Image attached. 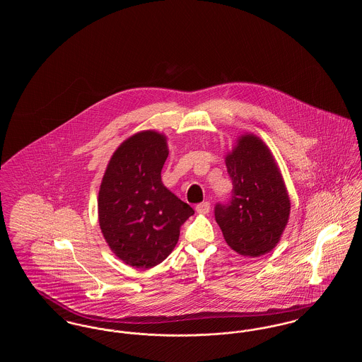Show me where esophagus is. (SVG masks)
Returning a JSON list of instances; mask_svg holds the SVG:
<instances>
[{"label": "esophagus", "instance_id": "34e87169", "mask_svg": "<svg viewBox=\"0 0 362 362\" xmlns=\"http://www.w3.org/2000/svg\"><path fill=\"white\" fill-rule=\"evenodd\" d=\"M195 210L198 213H201V214H206V213H209V210H210V204L209 202H201V204H198L195 206Z\"/></svg>", "mask_w": 362, "mask_h": 362}]
</instances>
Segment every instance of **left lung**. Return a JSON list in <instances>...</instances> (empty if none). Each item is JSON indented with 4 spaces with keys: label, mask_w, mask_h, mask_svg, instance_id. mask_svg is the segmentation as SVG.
Masks as SVG:
<instances>
[{
    "label": "left lung",
    "mask_w": 362,
    "mask_h": 362,
    "mask_svg": "<svg viewBox=\"0 0 362 362\" xmlns=\"http://www.w3.org/2000/svg\"><path fill=\"white\" fill-rule=\"evenodd\" d=\"M233 189L218 202L214 217L228 245L244 257H260L279 240L291 213V201L269 148L255 136L239 138L226 156Z\"/></svg>",
    "instance_id": "obj_1"
}]
</instances>
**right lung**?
I'll list each match as a JSON object with an SVG mask.
<instances>
[{"instance_id":"1","label":"right lung","mask_w":362,"mask_h":362,"mask_svg":"<svg viewBox=\"0 0 362 362\" xmlns=\"http://www.w3.org/2000/svg\"><path fill=\"white\" fill-rule=\"evenodd\" d=\"M167 141L152 130L126 139L112 155L99 191V223L114 254L151 269L173 252L194 209L161 182Z\"/></svg>"}]
</instances>
